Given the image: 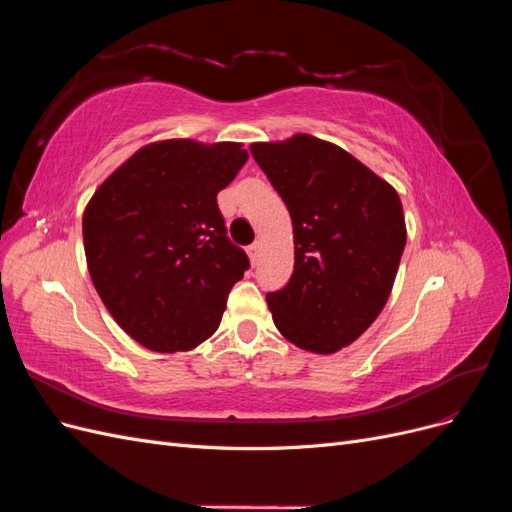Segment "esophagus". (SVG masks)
<instances>
[{
	"label": "esophagus",
	"instance_id": "1",
	"mask_svg": "<svg viewBox=\"0 0 512 512\" xmlns=\"http://www.w3.org/2000/svg\"><path fill=\"white\" fill-rule=\"evenodd\" d=\"M247 254H250V260L256 265L258 256H260V243H252L250 247H247Z\"/></svg>",
	"mask_w": 512,
	"mask_h": 512
}]
</instances>
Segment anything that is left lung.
Wrapping results in <instances>:
<instances>
[{"label":"left lung","instance_id":"obj_1","mask_svg":"<svg viewBox=\"0 0 512 512\" xmlns=\"http://www.w3.org/2000/svg\"><path fill=\"white\" fill-rule=\"evenodd\" d=\"M254 160L288 207L290 282L267 294L277 331L307 352L333 354L378 318L406 247L393 185L342 147L309 134L254 143Z\"/></svg>","mask_w":512,"mask_h":512}]
</instances>
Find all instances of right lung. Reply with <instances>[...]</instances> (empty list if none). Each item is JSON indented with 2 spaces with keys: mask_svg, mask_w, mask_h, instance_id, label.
<instances>
[{
  "mask_svg": "<svg viewBox=\"0 0 512 512\" xmlns=\"http://www.w3.org/2000/svg\"><path fill=\"white\" fill-rule=\"evenodd\" d=\"M241 147L145 145L85 207L91 282L119 327L153 352L192 350L218 331L228 292L250 267L218 209V192L247 162Z\"/></svg>",
  "mask_w": 512,
  "mask_h": 512,
  "instance_id": "obj_1",
  "label": "right lung"
}]
</instances>
